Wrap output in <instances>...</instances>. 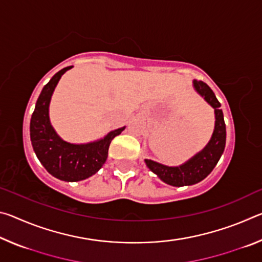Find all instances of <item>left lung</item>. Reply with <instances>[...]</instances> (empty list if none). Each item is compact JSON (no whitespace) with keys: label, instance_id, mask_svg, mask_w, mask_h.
Here are the masks:
<instances>
[{"label":"left lung","instance_id":"left-lung-1","mask_svg":"<svg viewBox=\"0 0 262 262\" xmlns=\"http://www.w3.org/2000/svg\"><path fill=\"white\" fill-rule=\"evenodd\" d=\"M193 86L199 95L215 110V128L210 141L200 152L179 166H166L161 163L145 159V164L158 178L171 186H189L200 183L214 170L225 148L227 130L221 104L211 89L202 81H193Z\"/></svg>","mask_w":262,"mask_h":262}]
</instances>
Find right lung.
<instances>
[{
	"label": "right lung",
	"instance_id": "add662e5",
	"mask_svg": "<svg viewBox=\"0 0 262 262\" xmlns=\"http://www.w3.org/2000/svg\"><path fill=\"white\" fill-rule=\"evenodd\" d=\"M72 67L61 69L43 86L30 122V137L38 159L48 173L63 181L84 180L97 173L107 159L111 141L125 129L118 128L104 139L85 144L69 143L56 134L51 125L48 107L57 82Z\"/></svg>",
	"mask_w": 262,
	"mask_h": 262
}]
</instances>
